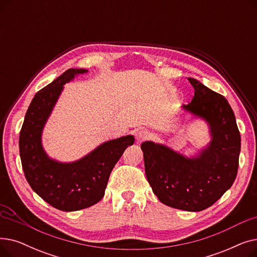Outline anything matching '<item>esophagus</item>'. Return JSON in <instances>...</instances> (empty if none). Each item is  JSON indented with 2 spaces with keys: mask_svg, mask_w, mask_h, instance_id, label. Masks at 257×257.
Returning <instances> with one entry per match:
<instances>
[{
  "mask_svg": "<svg viewBox=\"0 0 257 257\" xmlns=\"http://www.w3.org/2000/svg\"><path fill=\"white\" fill-rule=\"evenodd\" d=\"M149 138H150V132L148 130H140L136 134V139H137L138 144H141L147 140H149Z\"/></svg>",
  "mask_w": 257,
  "mask_h": 257,
  "instance_id": "1",
  "label": "esophagus"
}]
</instances>
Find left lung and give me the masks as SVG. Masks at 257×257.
Segmentation results:
<instances>
[{
  "label": "left lung",
  "instance_id": "left-lung-1",
  "mask_svg": "<svg viewBox=\"0 0 257 257\" xmlns=\"http://www.w3.org/2000/svg\"><path fill=\"white\" fill-rule=\"evenodd\" d=\"M194 98L181 106L187 121L203 120L210 141L186 156L165 144L145 142V171L153 193L165 205L201 211L217 202L233 184L238 168L240 136L228 101L220 93L188 78ZM184 120H182L183 123Z\"/></svg>",
  "mask_w": 257,
  "mask_h": 257
}]
</instances>
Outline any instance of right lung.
<instances>
[{
    "label": "right lung",
    "instance_id": "1",
    "mask_svg": "<svg viewBox=\"0 0 257 257\" xmlns=\"http://www.w3.org/2000/svg\"><path fill=\"white\" fill-rule=\"evenodd\" d=\"M86 73L84 69H70L36 92L20 133V156L27 181L47 203L62 211H76L98 203L117 160L134 144L133 136L107 141L71 163L48 155L43 146L47 121L64 84Z\"/></svg>",
    "mask_w": 257,
    "mask_h": 257
}]
</instances>
